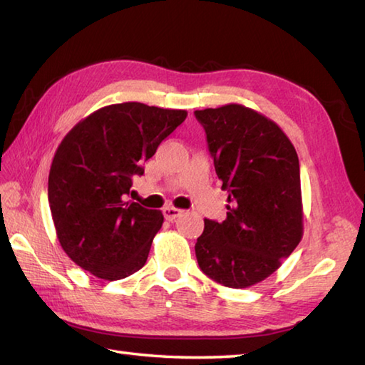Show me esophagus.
I'll use <instances>...</instances> for the list:
<instances>
[{"instance_id": "1", "label": "esophagus", "mask_w": 365, "mask_h": 365, "mask_svg": "<svg viewBox=\"0 0 365 365\" xmlns=\"http://www.w3.org/2000/svg\"><path fill=\"white\" fill-rule=\"evenodd\" d=\"M182 212H183V210H180V209H175V207H166V209L163 210V213H164V218L169 220V221H174L175 218L180 217V215H182Z\"/></svg>"}]
</instances>
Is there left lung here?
<instances>
[{
    "label": "left lung",
    "instance_id": "1",
    "mask_svg": "<svg viewBox=\"0 0 365 365\" xmlns=\"http://www.w3.org/2000/svg\"><path fill=\"white\" fill-rule=\"evenodd\" d=\"M195 115L231 202L223 223L204 220L197 264L220 284L250 288L272 275L304 235L296 148L275 121L242 104Z\"/></svg>",
    "mask_w": 365,
    "mask_h": 365
}]
</instances>
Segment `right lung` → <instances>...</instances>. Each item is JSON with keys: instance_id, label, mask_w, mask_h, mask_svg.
<instances>
[{"instance_id": "right-lung-1", "label": "right lung", "mask_w": 365, "mask_h": 365, "mask_svg": "<svg viewBox=\"0 0 365 365\" xmlns=\"http://www.w3.org/2000/svg\"><path fill=\"white\" fill-rule=\"evenodd\" d=\"M187 115L142 103L110 104L64 135L50 166L48 204L60 245L78 267L107 282L144 267L164 217L125 202V195Z\"/></svg>"}]
</instances>
